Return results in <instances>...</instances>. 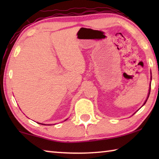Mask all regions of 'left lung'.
<instances>
[{
	"label": "left lung",
	"mask_w": 159,
	"mask_h": 159,
	"mask_svg": "<svg viewBox=\"0 0 159 159\" xmlns=\"http://www.w3.org/2000/svg\"><path fill=\"white\" fill-rule=\"evenodd\" d=\"M151 74H152V73H151ZM151 80H152V76H151ZM150 90H151V83H150V85H149V93H148V95H147V99H146V100H145V102H144V103L143 104V105H142V106H144V104H145V103H146V102H147V99H148V98H149V94H150ZM141 107H140V108H141ZM140 108H139V109H140ZM139 110V109H138ZM134 113H135V112H134Z\"/></svg>",
	"instance_id": "1"
}]
</instances>
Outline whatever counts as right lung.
I'll return each instance as SVG.
<instances>
[{
    "mask_svg": "<svg viewBox=\"0 0 159 159\" xmlns=\"http://www.w3.org/2000/svg\"><path fill=\"white\" fill-rule=\"evenodd\" d=\"M65 120H64V121H65ZM39 123V124H41V125H45V124H43V123Z\"/></svg>",
    "mask_w": 159,
    "mask_h": 159,
    "instance_id": "add662e5",
    "label": "right lung"
}]
</instances>
